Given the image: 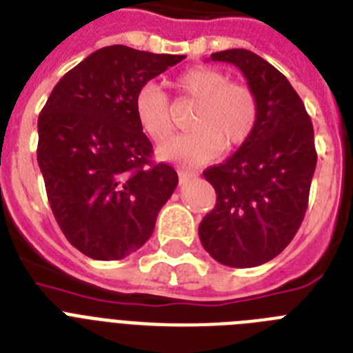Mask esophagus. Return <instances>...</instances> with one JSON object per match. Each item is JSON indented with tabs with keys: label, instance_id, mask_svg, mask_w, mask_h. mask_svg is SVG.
Segmentation results:
<instances>
[{
	"label": "esophagus",
	"instance_id": "obj_1",
	"mask_svg": "<svg viewBox=\"0 0 353 353\" xmlns=\"http://www.w3.org/2000/svg\"><path fill=\"white\" fill-rule=\"evenodd\" d=\"M177 176H179V181L185 183V181H188V179H194V177H197V172L190 170V168H179V170H177Z\"/></svg>",
	"mask_w": 353,
	"mask_h": 353
}]
</instances>
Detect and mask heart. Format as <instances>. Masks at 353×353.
<instances>
[{
  "label": "heart",
  "mask_w": 353,
  "mask_h": 353,
  "mask_svg": "<svg viewBox=\"0 0 353 353\" xmlns=\"http://www.w3.org/2000/svg\"><path fill=\"white\" fill-rule=\"evenodd\" d=\"M185 96L199 103L190 119L192 132L172 137L159 147L165 161L199 165L245 145L256 130L259 101L243 83H230L228 76L212 67H192L176 79ZM134 114L141 130L152 141H165L174 130L170 103L156 83H145L134 96Z\"/></svg>",
  "instance_id": "obj_1"
}]
</instances>
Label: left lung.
Masks as SVG:
<instances>
[{"instance_id":"obj_1","label":"left lung","mask_w":353,"mask_h":353,"mask_svg":"<svg viewBox=\"0 0 353 353\" xmlns=\"http://www.w3.org/2000/svg\"><path fill=\"white\" fill-rule=\"evenodd\" d=\"M236 65L259 101L256 130L239 150L203 176L217 194L199 239L217 263L250 268L274 259L299 230L317 154L310 116L276 67L245 48L210 56Z\"/></svg>"}]
</instances>
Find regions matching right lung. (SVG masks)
<instances>
[{
    "instance_id": "obj_1",
    "label": "right lung",
    "mask_w": 353,
    "mask_h": 353,
    "mask_svg": "<svg viewBox=\"0 0 353 353\" xmlns=\"http://www.w3.org/2000/svg\"><path fill=\"white\" fill-rule=\"evenodd\" d=\"M185 57L103 47L48 96L37 119V165L57 225L85 256L116 261L141 248L176 190L177 172L150 161L134 96Z\"/></svg>"
}]
</instances>
